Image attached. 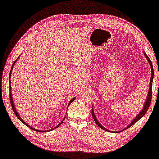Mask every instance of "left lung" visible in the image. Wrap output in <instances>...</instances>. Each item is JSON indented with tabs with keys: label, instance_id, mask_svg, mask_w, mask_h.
I'll use <instances>...</instances> for the list:
<instances>
[{
	"label": "left lung",
	"instance_id": "8db88e82",
	"mask_svg": "<svg viewBox=\"0 0 159 159\" xmlns=\"http://www.w3.org/2000/svg\"><path fill=\"white\" fill-rule=\"evenodd\" d=\"M143 54H144L145 58H146V59L148 60V61L150 66H151V80H150V84H149V90H148V95H147V98L145 100V104H144V106H143V108H142V110L140 111V112L139 113V114L137 115L136 117H134V119H133L131 121V123L129 124V125L127 126V127H126L125 129L120 130V131H111V130H108V129H106L104 127H103L98 121V119L96 118V116H95V113H94V109H93V106L92 107V116H93V118L94 119V121H95V123L97 124V125L100 128H101L103 130H106V131L107 132H115V133H116V132H121L124 131V130L128 129V128L131 127L134 125V124H135L137 121L140 120V119L142 118V117L144 116L145 114V113L147 112L149 106H150V104H151V96H152V84H153V75H154V72H153V64H152V63L151 61V60H150V58H148V56H147V54L145 53L144 51H143Z\"/></svg>",
	"mask_w": 159,
	"mask_h": 159
}]
</instances>
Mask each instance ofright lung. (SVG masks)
<instances>
[{
	"instance_id": "1",
	"label": "right lung",
	"mask_w": 159,
	"mask_h": 159,
	"mask_svg": "<svg viewBox=\"0 0 159 159\" xmlns=\"http://www.w3.org/2000/svg\"><path fill=\"white\" fill-rule=\"evenodd\" d=\"M19 57H20V56H19V57L16 58V61H15L14 62V64H13V65H12V66H11V71H10V74H9V91H10V92H9V96H10V102H11V107H12V109H13V111H14V114H16V116H17V118H18V119H19V120H20V121H21V122H22L23 124H25V125L26 126H27V127H29V128H30V129H32V130H34V131H36V132H48V131H51V130H53V129H56V128H58V127H59V126H60L61 125V124L63 123V121H64V119H65V117H66V116H64V119H63V120H62L61 121V122H60L59 124H58V125H56L55 127H54V128H52V129H49V130H45V131H44V130H39V129H35V128H33V127H31V126H30V125H28V124H27V122H25V121H24V120H23V119L21 118V117H20V116H19V114H18V112H17V111H16V108H15V106H14V101H13V98H12V93H11V80H10V79H11V71H12V69H13V68H14V64H16V61H17V60H18V58H19ZM75 98H72V99H71V100H70V101H69V103H68V106H69V105H70V103H71V102H72L73 101H75Z\"/></svg>"
}]
</instances>
